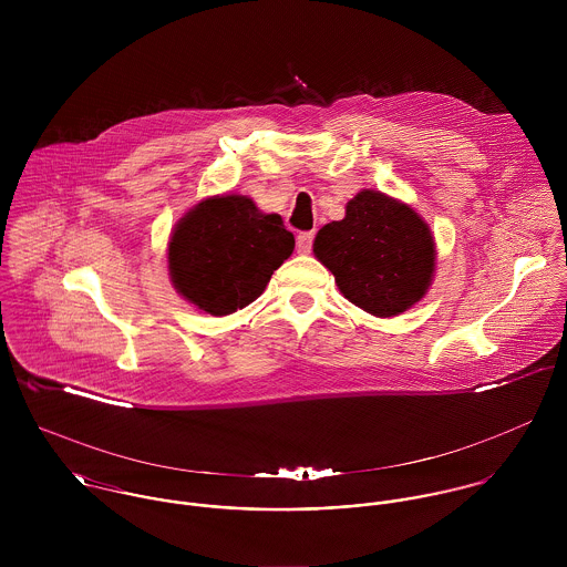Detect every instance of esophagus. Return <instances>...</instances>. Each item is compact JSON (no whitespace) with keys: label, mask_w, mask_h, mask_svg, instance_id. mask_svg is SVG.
<instances>
[{"label":"esophagus","mask_w":567,"mask_h":567,"mask_svg":"<svg viewBox=\"0 0 567 567\" xmlns=\"http://www.w3.org/2000/svg\"><path fill=\"white\" fill-rule=\"evenodd\" d=\"M312 243H315V234L312 231H303V234L297 236V248L303 255H308L312 250Z\"/></svg>","instance_id":"obj_1"}]
</instances>
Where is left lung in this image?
<instances>
[{"mask_svg": "<svg viewBox=\"0 0 567 567\" xmlns=\"http://www.w3.org/2000/svg\"><path fill=\"white\" fill-rule=\"evenodd\" d=\"M315 255L331 270L344 299L375 317H398L427 290L434 243L427 225L404 203L362 189L342 220L324 225Z\"/></svg>", "mask_w": 567, "mask_h": 567, "instance_id": "obj_1", "label": "left lung"}]
</instances>
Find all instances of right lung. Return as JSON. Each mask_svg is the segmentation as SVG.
Segmentation results:
<instances>
[{
  "label": "right lung",
  "instance_id": "right-lung-1",
  "mask_svg": "<svg viewBox=\"0 0 567 567\" xmlns=\"http://www.w3.org/2000/svg\"><path fill=\"white\" fill-rule=\"evenodd\" d=\"M281 216L261 214L246 196L198 203L174 229L167 261L174 288L198 310L227 317L252 303L292 255Z\"/></svg>",
  "mask_w": 567,
  "mask_h": 567
}]
</instances>
